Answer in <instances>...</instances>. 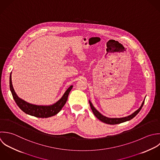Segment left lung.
I'll use <instances>...</instances> for the list:
<instances>
[{
  "label": "left lung",
  "mask_w": 160,
  "mask_h": 160,
  "mask_svg": "<svg viewBox=\"0 0 160 160\" xmlns=\"http://www.w3.org/2000/svg\"><path fill=\"white\" fill-rule=\"evenodd\" d=\"M145 102V100H143L141 107L137 110L135 111L133 113H132V115L128 116V117H123V118H108L106 117L105 116H103V115H102L98 110H97V109L93 107V105H92V103H91V102L89 100V103L90 105V107L92 108V110L93 113V114L95 115V116L98 119L100 120L101 122L107 123V124H109V125H116V124H119L121 123H123L127 121H129L130 120H132V118H133L141 110V109L142 108L143 104Z\"/></svg>",
  "instance_id": "left-lung-1"
}]
</instances>
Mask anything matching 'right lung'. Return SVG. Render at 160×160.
Returning <instances> with one entry per match:
<instances>
[{
	"label": "right lung",
	"mask_w": 160,
	"mask_h": 160,
	"mask_svg": "<svg viewBox=\"0 0 160 160\" xmlns=\"http://www.w3.org/2000/svg\"><path fill=\"white\" fill-rule=\"evenodd\" d=\"M12 72L10 75V90L18 107L25 113L38 118H48L57 115L67 102L68 96L73 86L71 85L64 93L62 98L51 105H36L29 103L20 98L15 92L12 83Z\"/></svg>",
	"instance_id": "1"
}]
</instances>
